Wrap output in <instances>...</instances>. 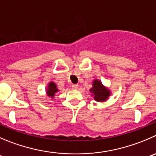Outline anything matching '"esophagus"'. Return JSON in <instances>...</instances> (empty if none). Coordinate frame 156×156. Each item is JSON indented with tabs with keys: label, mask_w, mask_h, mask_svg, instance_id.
Here are the masks:
<instances>
[{
	"label": "esophagus",
	"mask_w": 156,
	"mask_h": 156,
	"mask_svg": "<svg viewBox=\"0 0 156 156\" xmlns=\"http://www.w3.org/2000/svg\"><path fill=\"white\" fill-rule=\"evenodd\" d=\"M78 87H79V86L77 85V84H73L72 85V88L73 89V90H77V89H78Z\"/></svg>",
	"instance_id": "esophagus-1"
}]
</instances>
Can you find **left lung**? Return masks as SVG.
Returning a JSON list of instances; mask_svg holds the SVG:
<instances>
[{
	"label": "left lung",
	"mask_w": 156,
	"mask_h": 156,
	"mask_svg": "<svg viewBox=\"0 0 156 156\" xmlns=\"http://www.w3.org/2000/svg\"><path fill=\"white\" fill-rule=\"evenodd\" d=\"M90 91L94 94V99L98 102L105 101L110 94L109 90L105 89L103 84L97 80H94L93 87L90 90Z\"/></svg>",
	"instance_id": "8db88e82"
}]
</instances>
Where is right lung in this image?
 <instances>
[{
	"instance_id": "obj_1",
	"label": "right lung",
	"mask_w": 156,
	"mask_h": 156,
	"mask_svg": "<svg viewBox=\"0 0 156 156\" xmlns=\"http://www.w3.org/2000/svg\"><path fill=\"white\" fill-rule=\"evenodd\" d=\"M49 88L47 89V93L49 96H50L51 98L53 97L55 93H57L58 91V90L57 89V85L54 83L51 82L50 83H49Z\"/></svg>"
}]
</instances>
